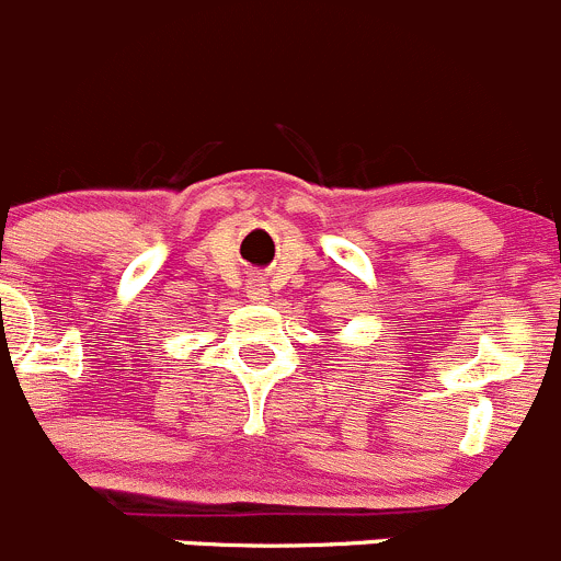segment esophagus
<instances>
[{
  "instance_id": "esophagus-1",
  "label": "esophagus",
  "mask_w": 561,
  "mask_h": 561,
  "mask_svg": "<svg viewBox=\"0 0 561 561\" xmlns=\"http://www.w3.org/2000/svg\"><path fill=\"white\" fill-rule=\"evenodd\" d=\"M247 293H249V298H252V301H268V285H265L263 279H252L249 282V287H247Z\"/></svg>"
}]
</instances>
